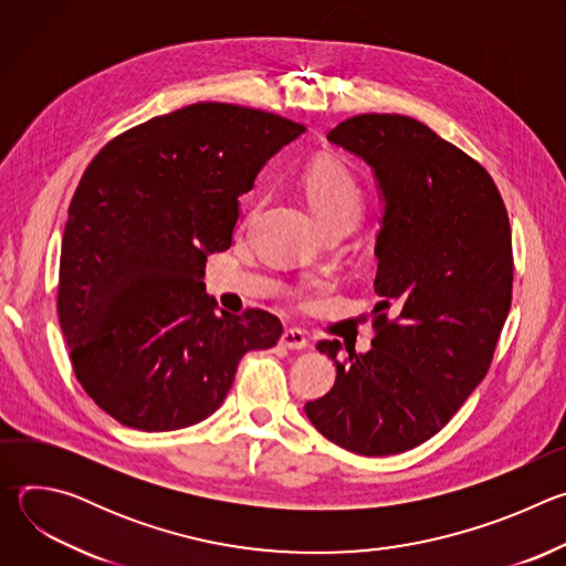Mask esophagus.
Listing matches in <instances>:
<instances>
[{
    "instance_id": "obj_1",
    "label": "esophagus",
    "mask_w": 566,
    "mask_h": 566,
    "mask_svg": "<svg viewBox=\"0 0 566 566\" xmlns=\"http://www.w3.org/2000/svg\"><path fill=\"white\" fill-rule=\"evenodd\" d=\"M306 343H308V340H306V336H304L300 329H286V332L282 334V338H280V345L286 347V349H291V352L304 349Z\"/></svg>"
}]
</instances>
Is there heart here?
<instances>
[{"mask_svg": "<svg viewBox=\"0 0 566 566\" xmlns=\"http://www.w3.org/2000/svg\"><path fill=\"white\" fill-rule=\"evenodd\" d=\"M304 192L327 228H352L365 208V190L345 160L317 156L302 175Z\"/></svg>", "mask_w": 566, "mask_h": 566, "instance_id": "obj_1", "label": "heart"}]
</instances>
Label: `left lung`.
Masks as SVG:
<instances>
[{"label":"left lung","mask_w":566,"mask_h":566,"mask_svg":"<svg viewBox=\"0 0 566 566\" xmlns=\"http://www.w3.org/2000/svg\"><path fill=\"white\" fill-rule=\"evenodd\" d=\"M371 168L382 199L371 349L336 363L304 412L336 446L385 457L434 437L486 376L513 295L511 223L476 160L398 114L354 116L327 134Z\"/></svg>","instance_id":"8db88e82"}]
</instances>
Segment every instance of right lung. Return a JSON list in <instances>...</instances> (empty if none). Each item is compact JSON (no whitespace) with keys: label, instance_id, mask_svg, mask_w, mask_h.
I'll return each mask as SVG.
<instances>
[{"label":"right lung","instance_id":"obj_1","mask_svg":"<svg viewBox=\"0 0 566 566\" xmlns=\"http://www.w3.org/2000/svg\"><path fill=\"white\" fill-rule=\"evenodd\" d=\"M304 125L197 103L109 140L80 179L62 237L57 315L71 365L96 406L145 432L219 410L247 352L282 322L217 313L206 260L232 244L239 197Z\"/></svg>","mask_w":566,"mask_h":566}]
</instances>
